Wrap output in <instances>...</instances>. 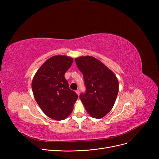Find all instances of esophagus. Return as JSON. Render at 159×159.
<instances>
[{
    "mask_svg": "<svg viewBox=\"0 0 159 159\" xmlns=\"http://www.w3.org/2000/svg\"><path fill=\"white\" fill-rule=\"evenodd\" d=\"M76 93H77L78 95H79V94H80V91H79V89L76 90Z\"/></svg>",
    "mask_w": 159,
    "mask_h": 159,
    "instance_id": "obj_1",
    "label": "esophagus"
}]
</instances>
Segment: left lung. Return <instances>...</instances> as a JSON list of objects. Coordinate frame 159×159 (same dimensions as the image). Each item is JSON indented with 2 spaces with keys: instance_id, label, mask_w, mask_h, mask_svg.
<instances>
[{
  "instance_id": "8db88e82",
  "label": "left lung",
  "mask_w": 159,
  "mask_h": 159,
  "mask_svg": "<svg viewBox=\"0 0 159 159\" xmlns=\"http://www.w3.org/2000/svg\"><path fill=\"white\" fill-rule=\"evenodd\" d=\"M84 77L86 91L80 95L91 116L101 119L113 108L119 93V82L114 73L102 62L91 56L75 59Z\"/></svg>"
}]
</instances>
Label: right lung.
<instances>
[{
  "instance_id": "right-lung-1",
  "label": "right lung",
  "mask_w": 159,
  "mask_h": 159,
  "mask_svg": "<svg viewBox=\"0 0 159 159\" xmlns=\"http://www.w3.org/2000/svg\"><path fill=\"white\" fill-rule=\"evenodd\" d=\"M73 62V58L68 56H53L40 67L32 80L36 102L48 117L56 120L68 117L78 98L64 77Z\"/></svg>"
}]
</instances>
